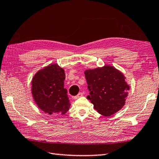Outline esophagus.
<instances>
[{
  "mask_svg": "<svg viewBox=\"0 0 159 159\" xmlns=\"http://www.w3.org/2000/svg\"><path fill=\"white\" fill-rule=\"evenodd\" d=\"M83 94H84V93H82V92H81V93H80L78 94H77V95H76V96L74 97V99H77V98H79L80 97H82V96H83Z\"/></svg>",
  "mask_w": 159,
  "mask_h": 159,
  "instance_id": "esophagus-1",
  "label": "esophagus"
}]
</instances>
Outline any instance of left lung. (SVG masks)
Listing matches in <instances>:
<instances>
[{
	"label": "left lung",
	"mask_w": 159,
	"mask_h": 159,
	"mask_svg": "<svg viewBox=\"0 0 159 159\" xmlns=\"http://www.w3.org/2000/svg\"><path fill=\"white\" fill-rule=\"evenodd\" d=\"M85 77L90 95L87 98L99 114L111 116L125 105L129 86L124 75L111 66L86 70Z\"/></svg>",
	"instance_id": "left-lung-1"
}]
</instances>
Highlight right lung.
<instances>
[{
  "label": "right lung",
  "instance_id": "add662e5",
  "mask_svg": "<svg viewBox=\"0 0 159 159\" xmlns=\"http://www.w3.org/2000/svg\"><path fill=\"white\" fill-rule=\"evenodd\" d=\"M65 73L57 64L50 65L37 73L32 81V93L35 103L49 114H65L70 103L64 88Z\"/></svg>",
  "mask_w": 159,
  "mask_h": 159
}]
</instances>
